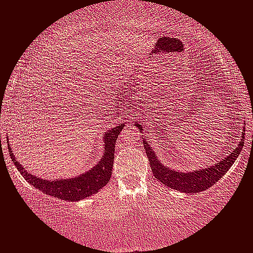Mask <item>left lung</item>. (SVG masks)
<instances>
[{"instance_id": "obj_1", "label": "left lung", "mask_w": 253, "mask_h": 253, "mask_svg": "<svg viewBox=\"0 0 253 253\" xmlns=\"http://www.w3.org/2000/svg\"><path fill=\"white\" fill-rule=\"evenodd\" d=\"M136 126L138 127L141 126L138 124H136ZM143 144H144L145 152L148 155L152 172H154L156 178L165 184V185L178 190V191L186 193H197L212 186L214 183H217L218 180L222 178L224 174L226 173V171H229L231 165L235 163L237 157L241 154L243 145H244V135H243L241 143H239V145L237 146L235 150L229 156L224 157V160L214 164L213 167L185 173L168 169L165 165H162L161 162L155 156L152 148H150V145L148 144V142L143 139Z\"/></svg>"}]
</instances>
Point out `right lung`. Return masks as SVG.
I'll return each mask as SVG.
<instances>
[{
    "label": "right lung",
    "instance_id": "add662e5",
    "mask_svg": "<svg viewBox=\"0 0 253 253\" xmlns=\"http://www.w3.org/2000/svg\"><path fill=\"white\" fill-rule=\"evenodd\" d=\"M123 126H116L114 129L109 130L108 132H105V136L103 137V139H104V155H103L101 161L88 172H84V174H81V176H77L76 178L71 179H41L35 174L28 172L18 162H16V158L14 157L11 149H8L11 152V161L17 167V170L31 185L36 186L37 189L46 193V195L54 196V197L61 198L63 201L76 202L93 195L99 189H102L103 186L107 185L111 177L112 165H114L115 143H116L117 137L120 135L121 130L123 129Z\"/></svg>",
    "mask_w": 253,
    "mask_h": 253
}]
</instances>
